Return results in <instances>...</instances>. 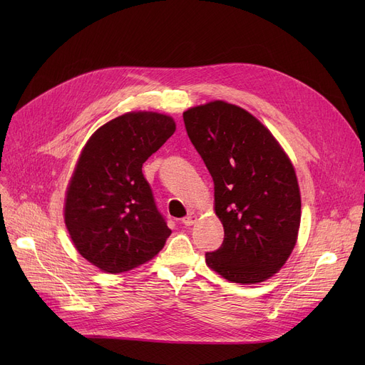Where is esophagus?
<instances>
[{
  "label": "esophagus",
  "instance_id": "obj_1",
  "mask_svg": "<svg viewBox=\"0 0 365 365\" xmlns=\"http://www.w3.org/2000/svg\"><path fill=\"white\" fill-rule=\"evenodd\" d=\"M195 222H197V217L192 216V215H189V216H186V217L182 219V223H183L185 226H192Z\"/></svg>",
  "mask_w": 365,
  "mask_h": 365
}]
</instances>
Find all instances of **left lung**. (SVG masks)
Here are the masks:
<instances>
[{
	"mask_svg": "<svg viewBox=\"0 0 365 365\" xmlns=\"http://www.w3.org/2000/svg\"><path fill=\"white\" fill-rule=\"evenodd\" d=\"M187 136L215 182L225 238L205 263L225 279L256 284L290 257L300 226L294 167L272 133L245 109L215 101L183 112Z\"/></svg>",
	"mask_w": 365,
	"mask_h": 365,
	"instance_id": "1",
	"label": "left lung"
}]
</instances>
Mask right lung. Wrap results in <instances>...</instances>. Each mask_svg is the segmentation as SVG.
I'll return each instance as SVG.
<instances>
[{"instance_id": "right-lung-1", "label": "right lung", "mask_w": 365, "mask_h": 365, "mask_svg": "<svg viewBox=\"0 0 365 365\" xmlns=\"http://www.w3.org/2000/svg\"><path fill=\"white\" fill-rule=\"evenodd\" d=\"M175 130L168 115L128 112L86 143L66 190L65 223L78 253L103 272L146 263L170 237L142 165Z\"/></svg>"}]
</instances>
